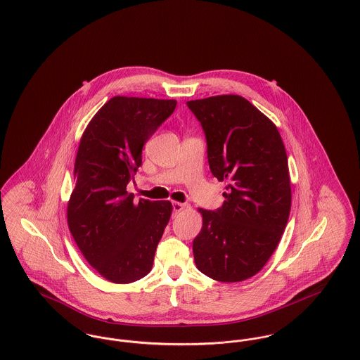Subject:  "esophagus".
I'll list each match as a JSON object with an SVG mask.
<instances>
[{
	"mask_svg": "<svg viewBox=\"0 0 360 360\" xmlns=\"http://www.w3.org/2000/svg\"><path fill=\"white\" fill-rule=\"evenodd\" d=\"M185 208V204H182V202H178V201H174L172 202V210L175 213H178V212L182 211Z\"/></svg>",
	"mask_w": 360,
	"mask_h": 360,
	"instance_id": "34e87169",
	"label": "esophagus"
}]
</instances>
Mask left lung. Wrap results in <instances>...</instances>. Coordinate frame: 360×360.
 Returning <instances> with one entry per match:
<instances>
[{"instance_id": "left-lung-1", "label": "left lung", "mask_w": 360, "mask_h": 360, "mask_svg": "<svg viewBox=\"0 0 360 360\" xmlns=\"http://www.w3.org/2000/svg\"><path fill=\"white\" fill-rule=\"evenodd\" d=\"M205 131L208 162L227 181L221 208L202 214L193 240L195 266L221 283L257 275L285 230L291 211L288 159L275 124L239 95L186 103Z\"/></svg>"}]
</instances>
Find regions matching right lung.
<instances>
[{
  "mask_svg": "<svg viewBox=\"0 0 360 360\" xmlns=\"http://www.w3.org/2000/svg\"><path fill=\"white\" fill-rule=\"evenodd\" d=\"M175 106L174 99L114 96L82 136L68 226L88 264L111 283L148 275L169 223V201L134 204L127 185L141 166L144 144Z\"/></svg>",
  "mask_w": 360,
  "mask_h": 360,
  "instance_id": "obj_1",
  "label": "right lung"
}]
</instances>
